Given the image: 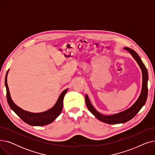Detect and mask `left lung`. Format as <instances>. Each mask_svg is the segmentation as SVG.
Here are the masks:
<instances>
[{"label": "left lung", "mask_w": 155, "mask_h": 155, "mask_svg": "<svg viewBox=\"0 0 155 155\" xmlns=\"http://www.w3.org/2000/svg\"><path fill=\"white\" fill-rule=\"evenodd\" d=\"M125 50L129 52L134 60L136 61L137 64L142 71V75H143V84H142V89L140 97H138L137 100L135 102V103L132 105L131 107L129 109L120 112L115 114L110 115V116H105L102 114L97 111L92 105L90 100L88 99L87 95H85V102L87 107L90 110V112L92 114L99 120L103 122L104 123L110 124H116L124 123L133 119L137 114L140 110V109L143 107V105L145 104L146 99L148 97V71L146 69L145 65L143 63L141 60L140 57L137 53L131 48L127 47L124 48Z\"/></svg>", "instance_id": "obj_1"}]
</instances>
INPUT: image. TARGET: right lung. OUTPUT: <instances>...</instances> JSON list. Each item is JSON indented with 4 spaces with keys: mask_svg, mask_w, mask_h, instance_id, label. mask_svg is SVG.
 <instances>
[{
    "mask_svg": "<svg viewBox=\"0 0 155 155\" xmlns=\"http://www.w3.org/2000/svg\"><path fill=\"white\" fill-rule=\"evenodd\" d=\"M9 70L7 71L5 78V85L6 87L7 91V100L9 104L11 109L17 114L24 122L26 123L33 126H42L48 125L53 122L58 116L63 109V101L64 95L66 94L68 88L65 89L61 94L60 95L58 100H57L56 104L54 106L46 111L39 112V113H32L28 112L22 109L18 105H16L15 103L12 101L11 97L10 95L9 87H8L7 78Z\"/></svg>",
    "mask_w": 155,
    "mask_h": 155,
    "instance_id": "obj_1",
    "label": "right lung"
}]
</instances>
